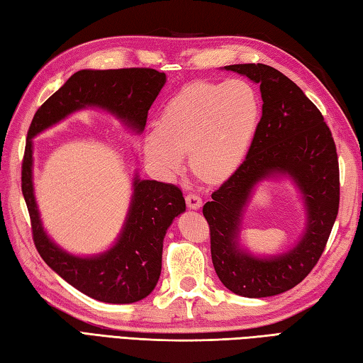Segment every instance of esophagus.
<instances>
[{
    "instance_id": "34e87169",
    "label": "esophagus",
    "mask_w": 363,
    "mask_h": 363,
    "mask_svg": "<svg viewBox=\"0 0 363 363\" xmlns=\"http://www.w3.org/2000/svg\"><path fill=\"white\" fill-rule=\"evenodd\" d=\"M186 203H187V206H189V209H191V211H198L199 207L203 206V199L199 198L198 195L190 194V195H187V196H186Z\"/></svg>"
}]
</instances>
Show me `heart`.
I'll return each mask as SVG.
<instances>
[{
    "label": "heart",
    "mask_w": 363,
    "mask_h": 363,
    "mask_svg": "<svg viewBox=\"0 0 363 363\" xmlns=\"http://www.w3.org/2000/svg\"><path fill=\"white\" fill-rule=\"evenodd\" d=\"M262 99L246 79L198 81L162 109L157 128L143 138V156L162 177L181 172L184 154L199 179L221 182L242 167L257 135Z\"/></svg>",
    "instance_id": "b5f03b06"
}]
</instances>
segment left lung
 Returning <instances> with one entry per match:
<instances>
[{
  "label": "left lung",
  "instance_id": "1",
  "mask_svg": "<svg viewBox=\"0 0 363 363\" xmlns=\"http://www.w3.org/2000/svg\"><path fill=\"white\" fill-rule=\"evenodd\" d=\"M221 70L259 84L264 104L248 156L203 207L211 228L213 268L235 295L274 296L303 281L325 251L340 201L335 143L317 106L279 70L264 64H235ZM268 179L294 184L306 223L290 250L257 257L244 248L240 235L245 207L255 187Z\"/></svg>",
  "mask_w": 363,
  "mask_h": 363
}]
</instances>
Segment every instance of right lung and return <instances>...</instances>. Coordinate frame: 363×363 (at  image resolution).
<instances>
[{
	"label": "right lung",
	"mask_w": 363,
	"mask_h": 363,
	"mask_svg": "<svg viewBox=\"0 0 363 363\" xmlns=\"http://www.w3.org/2000/svg\"><path fill=\"white\" fill-rule=\"evenodd\" d=\"M165 82V73L152 68L79 70L42 104L28 133L21 190L35 248L54 273L103 303L133 304L156 287L167 229L177 215L186 212L182 191L173 184L140 179L135 172L126 218L111 248L76 256L54 242L43 228L34 194L33 138L87 107L106 111L129 130L142 134L150 107Z\"/></svg>",
	"instance_id": "obj_1"
}]
</instances>
